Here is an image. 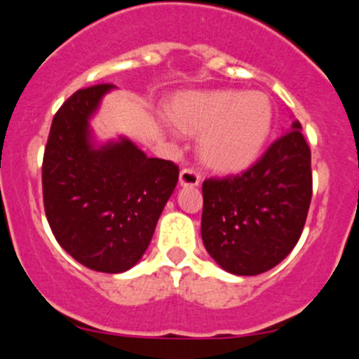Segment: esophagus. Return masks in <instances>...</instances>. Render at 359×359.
Instances as JSON below:
<instances>
[{
	"mask_svg": "<svg viewBox=\"0 0 359 359\" xmlns=\"http://www.w3.org/2000/svg\"><path fill=\"white\" fill-rule=\"evenodd\" d=\"M201 183V175L193 168H184L180 172V184L181 187H198Z\"/></svg>",
	"mask_w": 359,
	"mask_h": 359,
	"instance_id": "34e87169",
	"label": "esophagus"
}]
</instances>
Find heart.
Returning <instances> with one entry per match:
<instances>
[{
    "label": "heart",
    "mask_w": 359,
    "mask_h": 359,
    "mask_svg": "<svg viewBox=\"0 0 359 359\" xmlns=\"http://www.w3.org/2000/svg\"><path fill=\"white\" fill-rule=\"evenodd\" d=\"M172 121L203 133L201 156L219 171H240L256 161L273 128V108L259 91L187 93L175 100Z\"/></svg>",
    "instance_id": "obj_1"
}]
</instances>
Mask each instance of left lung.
<instances>
[{
	"mask_svg": "<svg viewBox=\"0 0 359 359\" xmlns=\"http://www.w3.org/2000/svg\"><path fill=\"white\" fill-rule=\"evenodd\" d=\"M311 194V151L302 123L293 121L248 170L203 181L206 251L233 274L268 271L298 243Z\"/></svg>",
	"mask_w": 359,
	"mask_h": 359,
	"instance_id": "1",
	"label": "left lung"
}]
</instances>
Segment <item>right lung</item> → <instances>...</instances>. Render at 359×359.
I'll use <instances>...</instances> for the list:
<instances>
[{"label": "right lung", "mask_w": 359, "mask_h": 359, "mask_svg": "<svg viewBox=\"0 0 359 359\" xmlns=\"http://www.w3.org/2000/svg\"><path fill=\"white\" fill-rule=\"evenodd\" d=\"M114 85L78 90L53 118L43 156L44 213L56 241L78 263L101 273L135 266L180 168L148 158L130 140L96 148L90 118Z\"/></svg>", "instance_id": "1"}]
</instances>
